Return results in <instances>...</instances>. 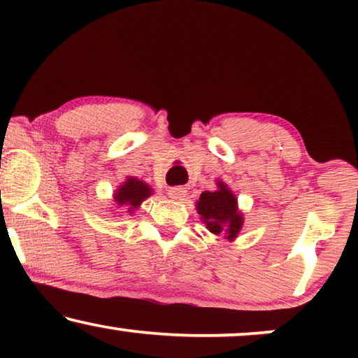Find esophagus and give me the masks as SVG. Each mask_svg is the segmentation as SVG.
<instances>
[{"mask_svg":"<svg viewBox=\"0 0 358 358\" xmlns=\"http://www.w3.org/2000/svg\"><path fill=\"white\" fill-rule=\"evenodd\" d=\"M168 195L173 200H182L185 195H187V190H185L184 187H171L168 190Z\"/></svg>","mask_w":358,"mask_h":358,"instance_id":"esophagus-1","label":"esophagus"}]
</instances>
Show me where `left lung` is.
Wrapping results in <instances>:
<instances>
[{
    "label": "left lung",
    "instance_id": "1",
    "mask_svg": "<svg viewBox=\"0 0 358 358\" xmlns=\"http://www.w3.org/2000/svg\"><path fill=\"white\" fill-rule=\"evenodd\" d=\"M195 208L200 220L215 236H223L228 241H234L241 231L244 217L238 208V199L223 180H217V190L200 194L195 202Z\"/></svg>",
    "mask_w": 358,
    "mask_h": 358
}]
</instances>
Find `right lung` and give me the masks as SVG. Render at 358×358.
Masks as SVG:
<instances>
[{
    "mask_svg": "<svg viewBox=\"0 0 358 358\" xmlns=\"http://www.w3.org/2000/svg\"><path fill=\"white\" fill-rule=\"evenodd\" d=\"M153 194V189L150 187L145 180L129 176L114 192V205L117 208H125L127 213L131 215L135 210H138L141 202H145L150 195Z\"/></svg>",
    "mask_w": 358,
    "mask_h": 358,
    "instance_id": "1",
    "label": "right lung"
}]
</instances>
